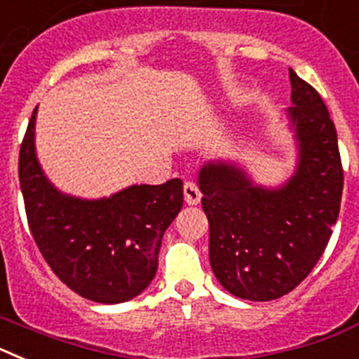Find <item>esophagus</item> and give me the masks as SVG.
Returning <instances> with one entry per match:
<instances>
[{
	"label": "esophagus",
	"mask_w": 359,
	"mask_h": 359,
	"mask_svg": "<svg viewBox=\"0 0 359 359\" xmlns=\"http://www.w3.org/2000/svg\"><path fill=\"white\" fill-rule=\"evenodd\" d=\"M183 194H185L187 205H198L201 201V192H199V187L194 182H187L183 185Z\"/></svg>",
	"instance_id": "1"
}]
</instances>
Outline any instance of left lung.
Here are the masks:
<instances>
[{
    "mask_svg": "<svg viewBox=\"0 0 359 359\" xmlns=\"http://www.w3.org/2000/svg\"><path fill=\"white\" fill-rule=\"evenodd\" d=\"M297 163L286 182L257 183L237 160H208L198 172L208 217V257L219 284L243 300L284 297L315 268L340 214L344 170L322 97L290 68Z\"/></svg>",
    "mask_w": 359,
    "mask_h": 359,
    "instance_id": "8db88e82",
    "label": "left lung"
}]
</instances>
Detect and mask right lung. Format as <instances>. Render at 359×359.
<instances>
[{
  "instance_id": "add662e5",
  "label": "right lung",
  "mask_w": 359,
  "mask_h": 359,
  "mask_svg": "<svg viewBox=\"0 0 359 359\" xmlns=\"http://www.w3.org/2000/svg\"><path fill=\"white\" fill-rule=\"evenodd\" d=\"M37 107L19 151L28 224L53 273L98 304H122L152 282L165 230L183 207V182L129 185L98 199L57 189L36 151Z\"/></svg>"
}]
</instances>
